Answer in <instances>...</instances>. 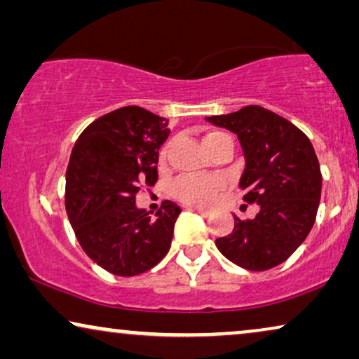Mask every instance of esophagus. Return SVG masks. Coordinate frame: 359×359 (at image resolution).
Instances as JSON below:
<instances>
[{"label":"esophagus","instance_id":"esophagus-1","mask_svg":"<svg viewBox=\"0 0 359 359\" xmlns=\"http://www.w3.org/2000/svg\"><path fill=\"white\" fill-rule=\"evenodd\" d=\"M189 209H191V210H194V212L201 214V215H204V217H208V215L212 214V210H209V209H203V208H198V205H191Z\"/></svg>","mask_w":359,"mask_h":359}]
</instances>
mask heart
<instances>
[{"instance_id":"1","label":"heart","mask_w":359,"mask_h":359,"mask_svg":"<svg viewBox=\"0 0 359 359\" xmlns=\"http://www.w3.org/2000/svg\"><path fill=\"white\" fill-rule=\"evenodd\" d=\"M224 140L232 142L229 134H225V132H220V130H214V132H209L208 135H204L203 145L204 149H208L209 145L217 144V142H224ZM168 150H170V144H166L160 154L161 161L166 160ZM220 186H222L220 180L210 178V176H186V178L178 180L173 184V196L176 199L183 201L186 204L209 205L214 203L215 194H217Z\"/></svg>"}]
</instances>
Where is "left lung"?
<instances>
[{"label": "left lung", "mask_w": 359, "mask_h": 359, "mask_svg": "<svg viewBox=\"0 0 359 359\" xmlns=\"http://www.w3.org/2000/svg\"><path fill=\"white\" fill-rule=\"evenodd\" d=\"M205 121L237 134L245 155L243 201L259 205L255 219L235 217L233 232L215 245L225 258L250 271L278 266L301 247L316 222L322 194L316 150L292 122L262 106Z\"/></svg>", "instance_id": "left-lung-1"}]
</instances>
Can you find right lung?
Instances as JSON below:
<instances>
[{
	"instance_id": "1",
	"label": "right lung",
	"mask_w": 359,
	"mask_h": 359,
	"mask_svg": "<svg viewBox=\"0 0 359 359\" xmlns=\"http://www.w3.org/2000/svg\"><path fill=\"white\" fill-rule=\"evenodd\" d=\"M168 119L126 106L91 122L75 142L67 168L65 208L81 248L116 276H137L171 247L180 205L163 201L151 219L135 205L142 184L158 180V150Z\"/></svg>"
}]
</instances>
